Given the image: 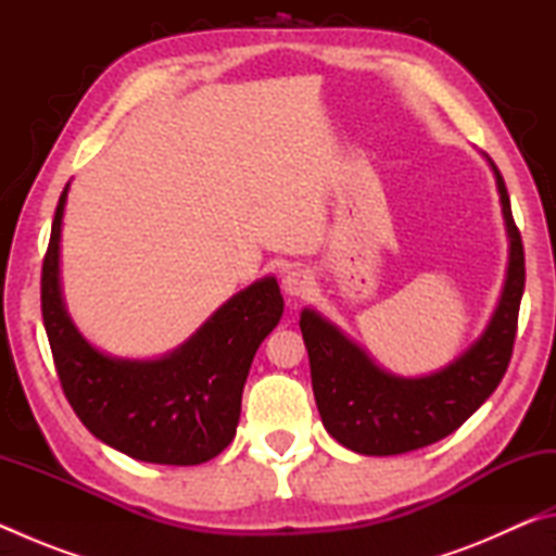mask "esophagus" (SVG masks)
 <instances>
[{"label": "esophagus", "instance_id": "34e87169", "mask_svg": "<svg viewBox=\"0 0 556 556\" xmlns=\"http://www.w3.org/2000/svg\"><path fill=\"white\" fill-rule=\"evenodd\" d=\"M281 289H285V294L289 299H301L314 289V279L304 269H291L287 271L285 279H281Z\"/></svg>", "mask_w": 556, "mask_h": 556}]
</instances>
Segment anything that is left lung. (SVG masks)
Segmentation results:
<instances>
[{"label": "left lung", "instance_id": "1", "mask_svg": "<svg viewBox=\"0 0 556 556\" xmlns=\"http://www.w3.org/2000/svg\"><path fill=\"white\" fill-rule=\"evenodd\" d=\"M495 176L507 235L501 296L483 333L444 368L419 378L384 370L375 357L316 308H301L318 414L338 444L365 456H397L448 437L491 397L513 355L517 312L525 291V252L515 228L510 195Z\"/></svg>", "mask_w": 556, "mask_h": 556}]
</instances>
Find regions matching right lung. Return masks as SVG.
<instances>
[{
	"mask_svg": "<svg viewBox=\"0 0 556 556\" xmlns=\"http://www.w3.org/2000/svg\"><path fill=\"white\" fill-rule=\"evenodd\" d=\"M71 181L55 208L41 275V312L55 370L73 412L102 444L162 466H199L230 444L242 388L285 299L275 277L230 296L188 341L159 357H117L92 345L68 314L61 232Z\"/></svg>",
	"mask_w": 556,
	"mask_h": 556,
	"instance_id": "right-lung-1",
	"label": "right lung"
}]
</instances>
